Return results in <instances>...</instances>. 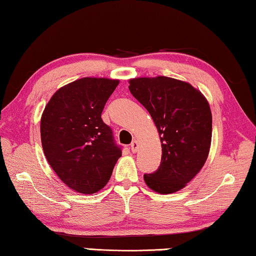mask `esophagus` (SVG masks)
I'll list each match as a JSON object with an SVG mask.
<instances>
[{
    "instance_id": "1",
    "label": "esophagus",
    "mask_w": 256,
    "mask_h": 256,
    "mask_svg": "<svg viewBox=\"0 0 256 256\" xmlns=\"http://www.w3.org/2000/svg\"><path fill=\"white\" fill-rule=\"evenodd\" d=\"M138 149V142L136 140H134V141L132 142V144H131V150H132V152H136Z\"/></svg>"
}]
</instances>
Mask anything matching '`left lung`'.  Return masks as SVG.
Masks as SVG:
<instances>
[{
	"mask_svg": "<svg viewBox=\"0 0 256 256\" xmlns=\"http://www.w3.org/2000/svg\"><path fill=\"white\" fill-rule=\"evenodd\" d=\"M128 89L152 118L162 142L157 170L144 175L146 186L159 194L184 188L202 170L212 138L210 105L188 82L168 78L140 76Z\"/></svg>",
	"mask_w": 256,
	"mask_h": 256,
	"instance_id": "8db88e82",
	"label": "left lung"
}]
</instances>
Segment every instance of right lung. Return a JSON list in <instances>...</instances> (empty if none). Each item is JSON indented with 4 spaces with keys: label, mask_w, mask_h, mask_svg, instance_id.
Here are the masks:
<instances>
[{
    "label": "right lung",
    "mask_w": 256,
    "mask_h": 256,
    "mask_svg": "<svg viewBox=\"0 0 256 256\" xmlns=\"http://www.w3.org/2000/svg\"><path fill=\"white\" fill-rule=\"evenodd\" d=\"M120 80L82 78L60 86L40 118L44 154L58 178L81 194L97 193L122 156L102 122L105 104Z\"/></svg>",
    "instance_id": "add662e5"
}]
</instances>
